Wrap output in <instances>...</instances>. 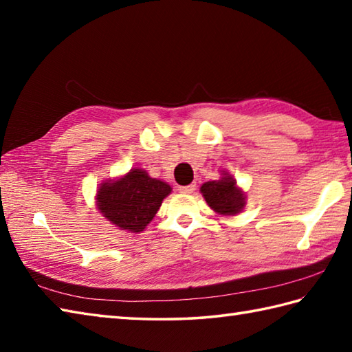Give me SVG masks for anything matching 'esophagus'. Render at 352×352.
Instances as JSON below:
<instances>
[{"instance_id": "esophagus-1", "label": "esophagus", "mask_w": 352, "mask_h": 352, "mask_svg": "<svg viewBox=\"0 0 352 352\" xmlns=\"http://www.w3.org/2000/svg\"><path fill=\"white\" fill-rule=\"evenodd\" d=\"M195 189H197V184L192 183V184H188V186H182L180 192H183V193H192Z\"/></svg>"}]
</instances>
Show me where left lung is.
<instances>
[{
	"label": "left lung",
	"instance_id": "obj_1",
	"mask_svg": "<svg viewBox=\"0 0 352 352\" xmlns=\"http://www.w3.org/2000/svg\"><path fill=\"white\" fill-rule=\"evenodd\" d=\"M201 193L206 203L218 214H239L245 207V193L237 188L236 180L227 172H223L221 180L207 182L201 186Z\"/></svg>",
	"mask_w": 352,
	"mask_h": 352
}]
</instances>
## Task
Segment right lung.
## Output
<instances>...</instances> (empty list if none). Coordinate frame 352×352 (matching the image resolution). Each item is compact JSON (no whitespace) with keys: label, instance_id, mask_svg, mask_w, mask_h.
I'll list each match as a JSON object with an SVG mask.
<instances>
[{"label":"right lung","instance_id":"obj_1","mask_svg":"<svg viewBox=\"0 0 352 352\" xmlns=\"http://www.w3.org/2000/svg\"><path fill=\"white\" fill-rule=\"evenodd\" d=\"M170 190L168 183L151 178L144 169L133 168L124 177L100 186L96 207L115 227L140 233L153 221Z\"/></svg>","mask_w":352,"mask_h":352}]
</instances>
